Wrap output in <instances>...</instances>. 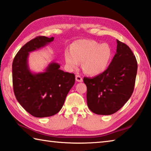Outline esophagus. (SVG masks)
<instances>
[{
	"label": "esophagus",
	"mask_w": 151,
	"mask_h": 151,
	"mask_svg": "<svg viewBox=\"0 0 151 151\" xmlns=\"http://www.w3.org/2000/svg\"><path fill=\"white\" fill-rule=\"evenodd\" d=\"M76 81L77 82H79V83H81V82H83V78L81 77L80 75H76Z\"/></svg>",
	"instance_id": "34e87169"
}]
</instances>
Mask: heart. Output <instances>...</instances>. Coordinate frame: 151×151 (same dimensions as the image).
I'll return each instance as SVG.
<instances>
[{
  "instance_id": "b5f03b06",
  "label": "heart",
  "mask_w": 151,
  "mask_h": 151,
  "mask_svg": "<svg viewBox=\"0 0 151 151\" xmlns=\"http://www.w3.org/2000/svg\"><path fill=\"white\" fill-rule=\"evenodd\" d=\"M112 50L106 43L93 40H78L73 45L71 50H66L65 58L71 68H76L83 62L85 72L90 75L101 74L106 69L111 58Z\"/></svg>"
}]
</instances>
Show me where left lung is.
Returning <instances> with one entry per match:
<instances>
[{"label": "left lung", "mask_w": 151, "mask_h": 151, "mask_svg": "<svg viewBox=\"0 0 151 151\" xmlns=\"http://www.w3.org/2000/svg\"><path fill=\"white\" fill-rule=\"evenodd\" d=\"M116 52L108 68L93 78L84 77L89 109L109 115L121 109L131 96L137 73V61L128 46L116 40Z\"/></svg>", "instance_id": "left-lung-1"}]
</instances>
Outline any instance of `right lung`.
<instances>
[{
	"label": "right lung",
	"instance_id": "1",
	"mask_svg": "<svg viewBox=\"0 0 151 151\" xmlns=\"http://www.w3.org/2000/svg\"><path fill=\"white\" fill-rule=\"evenodd\" d=\"M53 40L54 37H37L20 48L12 62V85L17 100L29 114L39 118L58 113L75 82V75L60 70L57 63L49 64L44 73L33 74L29 70V52Z\"/></svg>",
	"mask_w": 151,
	"mask_h": 151
}]
</instances>
